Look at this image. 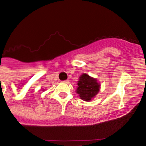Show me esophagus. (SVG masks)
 I'll return each mask as SVG.
<instances>
[{
	"label": "esophagus",
	"instance_id": "1",
	"mask_svg": "<svg viewBox=\"0 0 146 146\" xmlns=\"http://www.w3.org/2000/svg\"><path fill=\"white\" fill-rule=\"evenodd\" d=\"M64 83H66V84H68V83H70V81L69 80H65V81H64Z\"/></svg>",
	"mask_w": 146,
	"mask_h": 146
}]
</instances>
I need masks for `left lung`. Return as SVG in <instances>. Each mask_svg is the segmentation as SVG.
<instances>
[{
	"instance_id": "obj_1",
	"label": "left lung",
	"mask_w": 146,
	"mask_h": 146,
	"mask_svg": "<svg viewBox=\"0 0 146 146\" xmlns=\"http://www.w3.org/2000/svg\"><path fill=\"white\" fill-rule=\"evenodd\" d=\"M100 88V83L98 82L97 79L83 73L79 77L76 92L81 99L85 102H91L99 94Z\"/></svg>"
}]
</instances>
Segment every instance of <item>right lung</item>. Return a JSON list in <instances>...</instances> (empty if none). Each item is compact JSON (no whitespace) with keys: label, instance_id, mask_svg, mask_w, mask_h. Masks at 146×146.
I'll return each instance as SVG.
<instances>
[{"label":"right lung","instance_id":"add662e5","mask_svg":"<svg viewBox=\"0 0 146 146\" xmlns=\"http://www.w3.org/2000/svg\"><path fill=\"white\" fill-rule=\"evenodd\" d=\"M44 89H42V92H44Z\"/></svg>","mask_w":146,"mask_h":146}]
</instances>
